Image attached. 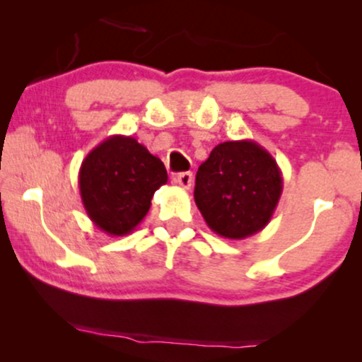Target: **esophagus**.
<instances>
[{"label":"esophagus","mask_w":362,"mask_h":362,"mask_svg":"<svg viewBox=\"0 0 362 362\" xmlns=\"http://www.w3.org/2000/svg\"><path fill=\"white\" fill-rule=\"evenodd\" d=\"M175 184H178L182 189H190L194 184V175L190 172H184V173H178L175 177Z\"/></svg>","instance_id":"obj_1"}]
</instances>
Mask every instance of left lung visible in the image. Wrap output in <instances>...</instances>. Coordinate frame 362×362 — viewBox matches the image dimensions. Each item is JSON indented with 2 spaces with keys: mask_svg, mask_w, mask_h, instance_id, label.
I'll return each instance as SVG.
<instances>
[{
  "mask_svg": "<svg viewBox=\"0 0 362 362\" xmlns=\"http://www.w3.org/2000/svg\"><path fill=\"white\" fill-rule=\"evenodd\" d=\"M282 194V173L255 141L218 144L195 175L194 199L216 235L243 240L267 226Z\"/></svg>",
  "mask_w": 362,
  "mask_h": 362,
  "instance_id": "left-lung-1",
  "label": "left lung"
}]
</instances>
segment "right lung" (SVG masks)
I'll return each instance as SVG.
<instances>
[{"label":"right lung","mask_w":362,"mask_h":362,"mask_svg":"<svg viewBox=\"0 0 362 362\" xmlns=\"http://www.w3.org/2000/svg\"><path fill=\"white\" fill-rule=\"evenodd\" d=\"M160 158L131 136H110L83 160L78 185L86 214L110 236L129 235L143 221L153 194L167 184Z\"/></svg>","instance_id":"add662e5"}]
</instances>
